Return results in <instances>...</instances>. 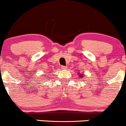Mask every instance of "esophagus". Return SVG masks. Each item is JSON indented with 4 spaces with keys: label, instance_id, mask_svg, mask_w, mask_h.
Returning a JSON list of instances; mask_svg holds the SVG:
<instances>
[{
    "label": "esophagus",
    "instance_id": "obj_1",
    "mask_svg": "<svg viewBox=\"0 0 126 126\" xmlns=\"http://www.w3.org/2000/svg\"><path fill=\"white\" fill-rule=\"evenodd\" d=\"M61 69L62 70H67V67H65V66H63V65H62L61 67Z\"/></svg>",
    "mask_w": 126,
    "mask_h": 126
}]
</instances>
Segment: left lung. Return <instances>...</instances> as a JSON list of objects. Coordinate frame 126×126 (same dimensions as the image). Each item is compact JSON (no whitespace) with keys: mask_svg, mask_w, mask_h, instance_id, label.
I'll return each instance as SVG.
<instances>
[{"mask_svg":"<svg viewBox=\"0 0 126 126\" xmlns=\"http://www.w3.org/2000/svg\"><path fill=\"white\" fill-rule=\"evenodd\" d=\"M78 76H79V78H80V79H82V78H83V76H84V74L82 73L80 74V73H78Z\"/></svg>","mask_w":126,"mask_h":126,"instance_id":"8db88e82","label":"left lung"}]
</instances>
